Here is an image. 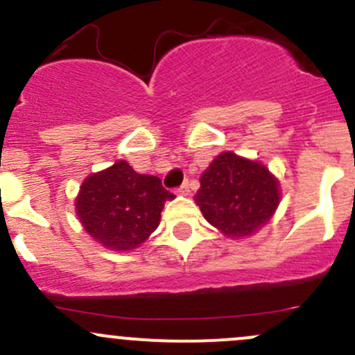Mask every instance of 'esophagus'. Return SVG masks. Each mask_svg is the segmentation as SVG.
<instances>
[{
	"label": "esophagus",
	"mask_w": 355,
	"mask_h": 355,
	"mask_svg": "<svg viewBox=\"0 0 355 355\" xmlns=\"http://www.w3.org/2000/svg\"><path fill=\"white\" fill-rule=\"evenodd\" d=\"M175 192H177V194H180V196H189V192H191V191H189V182H184V184H182L180 187H178Z\"/></svg>",
	"instance_id": "obj_1"
}]
</instances>
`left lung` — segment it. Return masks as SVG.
I'll return each mask as SVG.
<instances>
[{
  "mask_svg": "<svg viewBox=\"0 0 355 355\" xmlns=\"http://www.w3.org/2000/svg\"><path fill=\"white\" fill-rule=\"evenodd\" d=\"M196 202L221 234L241 239L271 220L280 204V184L259 161L221 153L200 175Z\"/></svg>",
  "mask_w": 355,
  "mask_h": 355,
  "instance_id": "1",
  "label": "left lung"
}]
</instances>
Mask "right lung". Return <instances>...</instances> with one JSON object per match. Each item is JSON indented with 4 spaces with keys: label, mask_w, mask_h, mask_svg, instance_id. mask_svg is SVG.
Segmentation results:
<instances>
[{
    "label": "right lung",
    "mask_w": 355,
    "mask_h": 355,
    "mask_svg": "<svg viewBox=\"0 0 355 355\" xmlns=\"http://www.w3.org/2000/svg\"><path fill=\"white\" fill-rule=\"evenodd\" d=\"M175 196L153 175L127 163L92 173L82 182L75 211L84 230L106 249L130 250L148 241L159 225L164 200Z\"/></svg>",
    "instance_id": "obj_1"
}]
</instances>
